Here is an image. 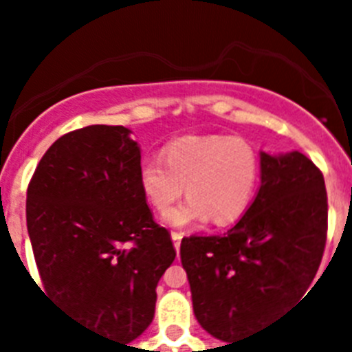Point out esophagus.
Masks as SVG:
<instances>
[{
    "label": "esophagus",
    "mask_w": 352,
    "mask_h": 352,
    "mask_svg": "<svg viewBox=\"0 0 352 352\" xmlns=\"http://www.w3.org/2000/svg\"><path fill=\"white\" fill-rule=\"evenodd\" d=\"M170 238H173L174 248H176V252H178L179 250V245H182L183 234H182V232H170Z\"/></svg>",
    "instance_id": "1"
}]
</instances>
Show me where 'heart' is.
Masks as SVG:
<instances>
[{
    "mask_svg": "<svg viewBox=\"0 0 352 352\" xmlns=\"http://www.w3.org/2000/svg\"><path fill=\"white\" fill-rule=\"evenodd\" d=\"M259 157L254 146L231 135H188L162 149L139 167V186L157 211L173 206L186 186L190 197L164 214L169 226L188 227L206 220L236 222L256 194Z\"/></svg>",
    "mask_w": 352,
    "mask_h": 352,
    "instance_id": "obj_1",
    "label": "heart"
}]
</instances>
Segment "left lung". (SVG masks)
Returning <instances> with one entry per match:
<instances>
[{"label":"left lung","instance_id":"1","mask_svg":"<svg viewBox=\"0 0 352 352\" xmlns=\"http://www.w3.org/2000/svg\"><path fill=\"white\" fill-rule=\"evenodd\" d=\"M326 229L321 170L300 151H261V186L239 222L222 236L182 241L199 324L234 342L273 321L312 284Z\"/></svg>","mask_w":352,"mask_h":352}]
</instances>
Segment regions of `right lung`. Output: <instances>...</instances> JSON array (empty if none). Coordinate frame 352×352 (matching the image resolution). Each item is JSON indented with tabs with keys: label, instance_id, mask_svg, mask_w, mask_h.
<instances>
[{
	"label": "right lung",
	"instance_id": "right-lung-1",
	"mask_svg": "<svg viewBox=\"0 0 352 352\" xmlns=\"http://www.w3.org/2000/svg\"><path fill=\"white\" fill-rule=\"evenodd\" d=\"M125 126L65 133L28 186V234L49 296L107 340L129 344L155 316L176 250L139 186L141 148Z\"/></svg>",
	"mask_w": 352,
	"mask_h": 352
}]
</instances>
